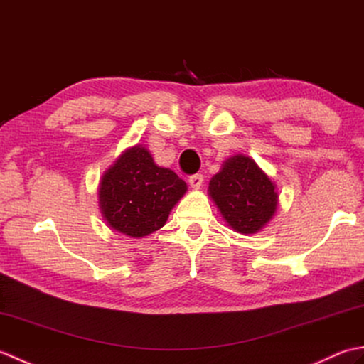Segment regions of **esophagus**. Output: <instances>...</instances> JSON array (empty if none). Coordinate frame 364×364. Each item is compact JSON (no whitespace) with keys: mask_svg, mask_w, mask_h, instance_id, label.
Listing matches in <instances>:
<instances>
[{"mask_svg":"<svg viewBox=\"0 0 364 364\" xmlns=\"http://www.w3.org/2000/svg\"><path fill=\"white\" fill-rule=\"evenodd\" d=\"M189 184H191V188L198 189V188L203 184V175H202V173L191 175V176H189Z\"/></svg>","mask_w":364,"mask_h":364,"instance_id":"esophagus-1","label":"esophagus"}]
</instances>
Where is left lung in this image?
I'll return each mask as SVG.
<instances>
[{"instance_id": "left-lung-1", "label": "left lung", "mask_w": 364, "mask_h": 364, "mask_svg": "<svg viewBox=\"0 0 364 364\" xmlns=\"http://www.w3.org/2000/svg\"><path fill=\"white\" fill-rule=\"evenodd\" d=\"M210 196L228 225L242 235L259 231L272 219L277 208L274 183L244 154L225 161L210 181Z\"/></svg>"}]
</instances>
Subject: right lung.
<instances>
[{
	"instance_id": "add662e5",
	"label": "right lung",
	"mask_w": 364,
	"mask_h": 364,
	"mask_svg": "<svg viewBox=\"0 0 364 364\" xmlns=\"http://www.w3.org/2000/svg\"><path fill=\"white\" fill-rule=\"evenodd\" d=\"M186 189L180 176L158 167L150 151L136 145L103 175L100 208L109 227L142 237L164 227L170 210Z\"/></svg>"
}]
</instances>
